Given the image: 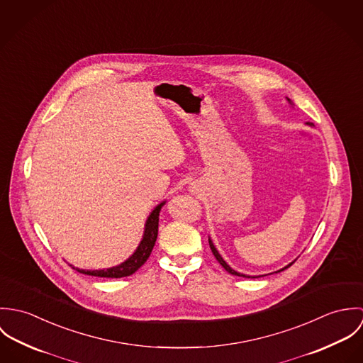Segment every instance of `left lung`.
Returning a JSON list of instances; mask_svg holds the SVG:
<instances>
[{
	"label": "left lung",
	"mask_w": 363,
	"mask_h": 363,
	"mask_svg": "<svg viewBox=\"0 0 363 363\" xmlns=\"http://www.w3.org/2000/svg\"><path fill=\"white\" fill-rule=\"evenodd\" d=\"M288 102H289V104H292V101H291V99H288ZM208 242H209V247H211V250H212V253H213V256H215V259H218V262H219V264H220V265H222V267H223V268H225V269H226V271H228V272H229V274H232V275H238V277H245V278H250V277H249V275H245V274H240V272H238V271H235V269H233V268H230V267H229V265H228V264H226V261H225V259H222V257H220V255H219V253H218V250H216V249H215V246H213V243H212V240H211V239H208ZM291 265H292V262H291V264H288V265H286V267H284V268H281V269H279V271H277V272H281V271H284V269H286V268H288V267H291ZM253 278H256V277H253Z\"/></svg>",
	"instance_id": "1"
}]
</instances>
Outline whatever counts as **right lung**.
I'll return each instance as SVG.
<instances>
[{"label":"right lung","mask_w":363,"mask_h":363,"mask_svg":"<svg viewBox=\"0 0 363 363\" xmlns=\"http://www.w3.org/2000/svg\"><path fill=\"white\" fill-rule=\"evenodd\" d=\"M163 206H164V201L160 203L159 206H156L154 211L151 212V215L148 216L143 240H141L140 246L137 247V250L130 256V259H125L120 265L106 268V269L91 271V269H79V268H75L72 265L71 267L74 269H77L78 272H81V274L92 275V277H101V278H123V277H128V275L134 274L141 265H144V262L151 256V252L155 246L156 238H157V225H159V212H160V208Z\"/></svg>","instance_id":"1"}]
</instances>
